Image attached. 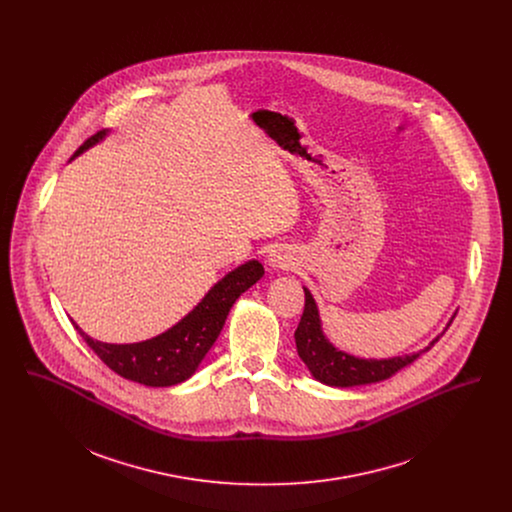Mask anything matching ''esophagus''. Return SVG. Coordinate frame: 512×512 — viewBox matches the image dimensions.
<instances>
[{
	"instance_id": "obj_1",
	"label": "esophagus",
	"mask_w": 512,
	"mask_h": 512,
	"mask_svg": "<svg viewBox=\"0 0 512 512\" xmlns=\"http://www.w3.org/2000/svg\"><path fill=\"white\" fill-rule=\"evenodd\" d=\"M270 262H272L274 266H282V264H284V262H282V258H280V256H276V254H274V258H270Z\"/></svg>"
}]
</instances>
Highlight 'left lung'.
Returning a JSON list of instances; mask_svg holds the SVG:
<instances>
[{
	"mask_svg": "<svg viewBox=\"0 0 512 512\" xmlns=\"http://www.w3.org/2000/svg\"><path fill=\"white\" fill-rule=\"evenodd\" d=\"M305 292V305H303V315L299 319V325L295 329V345H297V355L301 361L311 370V374L329 386H357V384H368V382H378L400 368H404L410 363H414L422 353L430 351L438 339H434L426 349L414 353V355H404V357H394V359H384V361H363L357 357H351L347 353L337 351L331 347L323 333H321V323L317 315L315 301L311 293Z\"/></svg>",
	"mask_w": 512,
	"mask_h": 512,
	"instance_id": "left-lung-1",
	"label": "left lung"
}]
</instances>
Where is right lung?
Segmentation results:
<instances>
[{"label":"right lung","instance_id":"add662e5","mask_svg":"<svg viewBox=\"0 0 512 512\" xmlns=\"http://www.w3.org/2000/svg\"><path fill=\"white\" fill-rule=\"evenodd\" d=\"M104 134L106 132H96L90 136L74 151V155L96 144ZM262 276L264 268L256 260L236 268L226 278H222L183 321H179L163 335L144 343L110 345L90 339L78 329L76 323H73L74 329L96 353V357L116 374L146 386H171L187 380L197 370L199 363L217 341L232 303Z\"/></svg>","mask_w":512,"mask_h":512}]
</instances>
